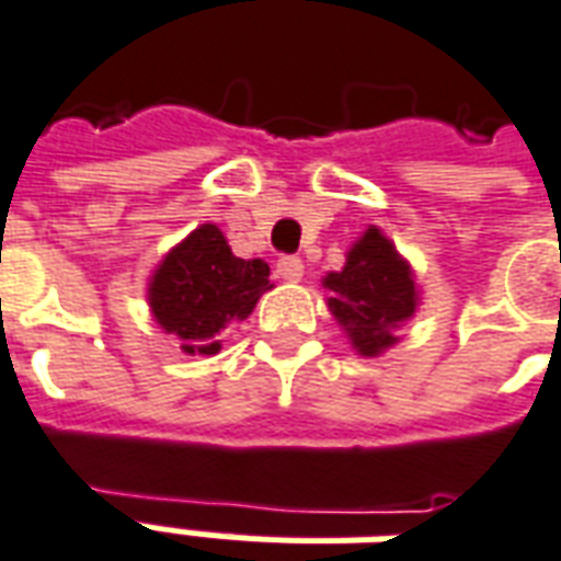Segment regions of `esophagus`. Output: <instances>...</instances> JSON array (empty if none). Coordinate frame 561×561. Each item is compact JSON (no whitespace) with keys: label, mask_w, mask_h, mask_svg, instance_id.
<instances>
[{"label":"esophagus","mask_w":561,"mask_h":561,"mask_svg":"<svg viewBox=\"0 0 561 561\" xmlns=\"http://www.w3.org/2000/svg\"><path fill=\"white\" fill-rule=\"evenodd\" d=\"M276 273H279V279L285 282H300L304 279V261L297 255H282L276 261Z\"/></svg>","instance_id":"esophagus-1"}]
</instances>
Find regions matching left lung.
<instances>
[{"instance_id":"1","label":"left lung","mask_w":561,"mask_h":561,"mask_svg":"<svg viewBox=\"0 0 561 561\" xmlns=\"http://www.w3.org/2000/svg\"><path fill=\"white\" fill-rule=\"evenodd\" d=\"M328 309L360 357H381L400 342V330L421 306L412 264L378 225H369L345 252V267L321 279Z\"/></svg>"}]
</instances>
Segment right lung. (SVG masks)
<instances>
[{
    "mask_svg": "<svg viewBox=\"0 0 561 561\" xmlns=\"http://www.w3.org/2000/svg\"><path fill=\"white\" fill-rule=\"evenodd\" d=\"M270 288L267 264L233 255L219 225L207 221L156 264L147 304L152 321L176 336L185 354H216L221 333L252 316Z\"/></svg>",
    "mask_w": 561,
    "mask_h": 561,
    "instance_id": "1",
    "label": "right lung"
}]
</instances>
